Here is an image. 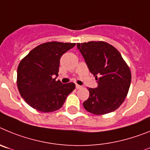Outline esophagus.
I'll use <instances>...</instances> for the list:
<instances>
[{
	"label": "esophagus",
	"mask_w": 150,
	"mask_h": 150,
	"mask_svg": "<svg viewBox=\"0 0 150 150\" xmlns=\"http://www.w3.org/2000/svg\"><path fill=\"white\" fill-rule=\"evenodd\" d=\"M81 86H80V85H78V84H76V89L77 90H78V89H81Z\"/></svg>",
	"instance_id": "34e87169"
}]
</instances>
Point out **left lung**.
<instances>
[{"label":"left lung","mask_w":150,"mask_h":150,"mask_svg":"<svg viewBox=\"0 0 150 150\" xmlns=\"http://www.w3.org/2000/svg\"><path fill=\"white\" fill-rule=\"evenodd\" d=\"M98 87L89 88L90 96L83 103L88 112L103 115L122 104L130 87L132 74L118 50L104 41L77 43Z\"/></svg>","instance_id":"obj_1"}]
</instances>
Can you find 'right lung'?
Here are the masks:
<instances>
[{
    "label": "right lung",
    "instance_id": "right-lung-1",
    "mask_svg": "<svg viewBox=\"0 0 150 150\" xmlns=\"http://www.w3.org/2000/svg\"><path fill=\"white\" fill-rule=\"evenodd\" d=\"M75 43L48 42L36 46L21 60L17 69V87L24 100L39 111H55L63 106L75 88L72 82L56 81L60 59Z\"/></svg>",
    "mask_w": 150,
    "mask_h": 150
}]
</instances>
